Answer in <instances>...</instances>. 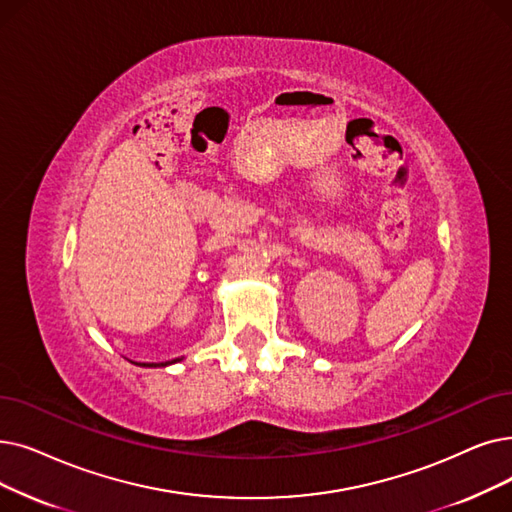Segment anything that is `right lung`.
<instances>
[{
    "label": "right lung",
    "mask_w": 512,
    "mask_h": 512,
    "mask_svg": "<svg viewBox=\"0 0 512 512\" xmlns=\"http://www.w3.org/2000/svg\"><path fill=\"white\" fill-rule=\"evenodd\" d=\"M173 362H180V358H177V360H171V362H161V364H138V366H146V368H157V366H169V364H173Z\"/></svg>",
    "instance_id": "right-lung-1"
}]
</instances>
